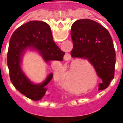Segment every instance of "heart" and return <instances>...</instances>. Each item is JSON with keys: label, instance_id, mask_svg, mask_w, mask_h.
I'll return each instance as SVG.
<instances>
[{"label": "heart", "instance_id": "1", "mask_svg": "<svg viewBox=\"0 0 123 123\" xmlns=\"http://www.w3.org/2000/svg\"><path fill=\"white\" fill-rule=\"evenodd\" d=\"M84 70H85V73H88L86 74H88V76H90V74L88 75V70L85 68ZM93 72H94V70L92 69ZM67 72V70L66 68L62 66L61 64H58L56 67V68H55L54 70V76L55 78L57 80L58 82H61V80L62 79V78L64 77V75L66 74ZM74 76L73 75V72H72V70H70V72H69V74L67 76V78L65 80H62L61 82V86L67 90H74L76 89V84H75L74 82Z\"/></svg>", "mask_w": 123, "mask_h": 123}]
</instances>
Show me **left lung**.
Instances as JSON below:
<instances>
[{
	"instance_id": "left-lung-1",
	"label": "left lung",
	"mask_w": 123,
	"mask_h": 123,
	"mask_svg": "<svg viewBox=\"0 0 123 123\" xmlns=\"http://www.w3.org/2000/svg\"><path fill=\"white\" fill-rule=\"evenodd\" d=\"M71 37V56L88 59L102 80L99 90L107 88L113 79L115 67V51L107 30L93 20L82 19L72 24Z\"/></svg>"
}]
</instances>
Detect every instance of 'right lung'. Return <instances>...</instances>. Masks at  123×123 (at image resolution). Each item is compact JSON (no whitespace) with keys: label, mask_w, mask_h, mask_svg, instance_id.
<instances>
[{"label":"right lung","mask_w":123,"mask_h":123,"mask_svg":"<svg viewBox=\"0 0 123 123\" xmlns=\"http://www.w3.org/2000/svg\"><path fill=\"white\" fill-rule=\"evenodd\" d=\"M50 26L44 22L31 21L13 33L9 43L7 64L12 84L20 93L33 101L41 99L47 92V85L53 78L51 73L41 84H33L21 68L23 54L27 49L36 50L45 62L62 61L65 53L53 40Z\"/></svg>","instance_id":"obj_1"}]
</instances>
